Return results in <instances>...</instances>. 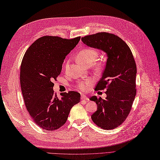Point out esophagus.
Masks as SVG:
<instances>
[{"label":"esophagus","instance_id":"obj_1","mask_svg":"<svg viewBox=\"0 0 160 160\" xmlns=\"http://www.w3.org/2000/svg\"><path fill=\"white\" fill-rule=\"evenodd\" d=\"M81 100H82V101H85V102H88V101H89V98H88V97L85 96H81Z\"/></svg>","mask_w":160,"mask_h":160}]
</instances>
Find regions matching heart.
I'll use <instances>...</instances> for the list:
<instances>
[{"instance_id": "b5f03b06", "label": "heart", "mask_w": 160, "mask_h": 160, "mask_svg": "<svg viewBox=\"0 0 160 160\" xmlns=\"http://www.w3.org/2000/svg\"><path fill=\"white\" fill-rule=\"evenodd\" d=\"M98 56V51L94 48H85L81 49L77 53V58L79 62H82L85 65L89 67L96 62ZM68 60H66L64 64V69H67L68 67ZM103 68V64L101 62H97L95 66V69L97 71H101ZM93 79H88L83 81H79L76 85V88L81 92H86L93 83Z\"/></svg>"}]
</instances>
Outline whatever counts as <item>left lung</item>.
I'll use <instances>...</instances> for the list:
<instances>
[{"mask_svg": "<svg viewBox=\"0 0 160 160\" xmlns=\"http://www.w3.org/2000/svg\"><path fill=\"white\" fill-rule=\"evenodd\" d=\"M81 40L107 54L102 78L95 88L96 91L107 89V98L92 96L89 100L98 106L92 115L94 123L104 130L114 129L126 119L136 96V64L133 54L125 41L112 33L86 35Z\"/></svg>", "mask_w": 160, "mask_h": 160, "instance_id": "1", "label": "left lung"}]
</instances>
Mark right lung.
Instances as JSON below:
<instances>
[{
  "label": "right lung",
  "mask_w": 160,
  "mask_h": 160,
  "mask_svg": "<svg viewBox=\"0 0 160 160\" xmlns=\"http://www.w3.org/2000/svg\"><path fill=\"white\" fill-rule=\"evenodd\" d=\"M57 36H44L35 41L26 52L20 67L21 89L31 118L46 130H56L67 122L74 105L80 102L79 93H61L53 90V80L62 71L66 56L80 41Z\"/></svg>",
  "instance_id": "right-lung-1"
}]
</instances>
